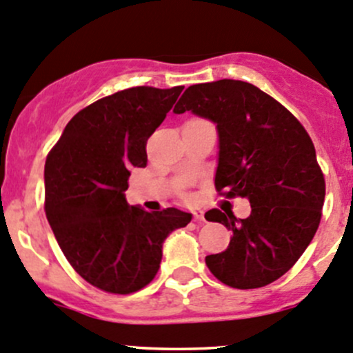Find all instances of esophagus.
Wrapping results in <instances>:
<instances>
[{
    "mask_svg": "<svg viewBox=\"0 0 353 353\" xmlns=\"http://www.w3.org/2000/svg\"><path fill=\"white\" fill-rule=\"evenodd\" d=\"M192 214H194V221H197V223H204V212L203 211H194L192 212Z\"/></svg>",
    "mask_w": 353,
    "mask_h": 353,
    "instance_id": "obj_1",
    "label": "esophagus"
}]
</instances>
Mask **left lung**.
I'll return each mask as SVG.
<instances>
[{"mask_svg":"<svg viewBox=\"0 0 353 353\" xmlns=\"http://www.w3.org/2000/svg\"><path fill=\"white\" fill-rule=\"evenodd\" d=\"M192 112L216 123L214 184L226 197H246L251 214L211 209L208 221L233 233L230 246L206 256L209 271L238 290L261 288L292 268L319 230L325 179L315 145L295 115L241 80L185 88L174 114Z\"/></svg>","mask_w":353,"mask_h":353,"instance_id":"left-lung-1","label":"left lung"}]
</instances>
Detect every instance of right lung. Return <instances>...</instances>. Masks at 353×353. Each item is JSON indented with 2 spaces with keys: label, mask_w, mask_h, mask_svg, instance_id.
<instances>
[{
  "label": "right lung",
  "mask_w": 353,
  "mask_h": 353,
  "mask_svg": "<svg viewBox=\"0 0 353 353\" xmlns=\"http://www.w3.org/2000/svg\"><path fill=\"white\" fill-rule=\"evenodd\" d=\"M184 87H132L80 110L45 164V212L73 270L97 288L129 295L156 276L162 243L192 214L129 206L130 168Z\"/></svg>",
  "instance_id": "1"
}]
</instances>
